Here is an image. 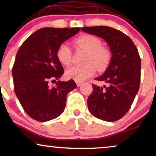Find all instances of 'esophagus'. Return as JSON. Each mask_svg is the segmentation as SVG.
I'll return each mask as SVG.
<instances>
[{
	"label": "esophagus",
	"mask_w": 156,
	"mask_h": 156,
	"mask_svg": "<svg viewBox=\"0 0 156 156\" xmlns=\"http://www.w3.org/2000/svg\"><path fill=\"white\" fill-rule=\"evenodd\" d=\"M76 86H77V87H80L81 85L83 84V82H76Z\"/></svg>",
	"instance_id": "esophagus-1"
}]
</instances>
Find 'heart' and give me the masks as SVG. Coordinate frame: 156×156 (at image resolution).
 Returning a JSON list of instances; mask_svg holds the SVG:
<instances>
[{"label": "heart", "mask_w": 156, "mask_h": 156, "mask_svg": "<svg viewBox=\"0 0 156 156\" xmlns=\"http://www.w3.org/2000/svg\"><path fill=\"white\" fill-rule=\"evenodd\" d=\"M78 48L87 52L85 59L87 65L72 66L65 71V76L76 82H83L95 74L97 68L99 71H104L110 65L112 60V52L107 47L102 46L99 37L92 35H83L74 40ZM56 56L58 61L64 66L72 63V52L69 46L62 43L57 48Z\"/></svg>", "instance_id": "obj_1"}]
</instances>
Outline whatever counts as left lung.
<instances>
[{"label": "left lung", "mask_w": 156, "mask_h": 156, "mask_svg": "<svg viewBox=\"0 0 156 156\" xmlns=\"http://www.w3.org/2000/svg\"><path fill=\"white\" fill-rule=\"evenodd\" d=\"M82 30L103 38L112 52L110 65L96 79L106 85L92 84L87 100L89 112L101 120H119L130 109L139 89L141 62L137 48L129 36L113 27H84Z\"/></svg>", "instance_id": "1"}]
</instances>
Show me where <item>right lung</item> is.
I'll use <instances>...</instances> for the list:
<instances>
[{
    "label": "right lung",
    "instance_id": "add662e5",
    "mask_svg": "<svg viewBox=\"0 0 156 156\" xmlns=\"http://www.w3.org/2000/svg\"><path fill=\"white\" fill-rule=\"evenodd\" d=\"M80 27H44L27 38L17 52L12 69L14 91L23 109L36 121L57 118L65 110L67 95L76 85L73 80L57 81L64 74L56 52Z\"/></svg>",
    "mask_w": 156,
    "mask_h": 156
}]
</instances>
